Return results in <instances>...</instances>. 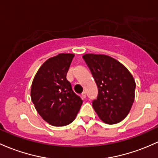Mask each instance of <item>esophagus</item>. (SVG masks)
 I'll use <instances>...</instances> for the list:
<instances>
[{"mask_svg": "<svg viewBox=\"0 0 158 158\" xmlns=\"http://www.w3.org/2000/svg\"><path fill=\"white\" fill-rule=\"evenodd\" d=\"M82 98H86V93L85 92L82 93Z\"/></svg>", "mask_w": 158, "mask_h": 158, "instance_id": "esophagus-1", "label": "esophagus"}]
</instances>
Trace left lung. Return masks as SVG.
I'll return each instance as SVG.
<instances>
[{
  "label": "left lung",
  "mask_w": 158,
  "mask_h": 158,
  "mask_svg": "<svg viewBox=\"0 0 158 158\" xmlns=\"http://www.w3.org/2000/svg\"><path fill=\"white\" fill-rule=\"evenodd\" d=\"M83 59L98 89L92 107L104 123L115 124L125 119L135 99V82L127 68L114 58L88 54Z\"/></svg>",
  "instance_id": "obj_1"
}]
</instances>
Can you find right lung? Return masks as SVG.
Masks as SVG:
<instances>
[{"mask_svg": "<svg viewBox=\"0 0 158 158\" xmlns=\"http://www.w3.org/2000/svg\"><path fill=\"white\" fill-rule=\"evenodd\" d=\"M73 57L72 54H60L49 58L39 68L31 84V98L36 110L54 127L71 123L82 106V98L66 79Z\"/></svg>", "mask_w": 158, "mask_h": 158, "instance_id": "add662e5", "label": "right lung"}]
</instances>
